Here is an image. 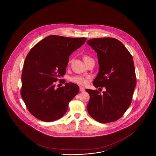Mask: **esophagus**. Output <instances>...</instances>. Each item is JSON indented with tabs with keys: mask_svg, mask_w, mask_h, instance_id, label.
Listing matches in <instances>:
<instances>
[{
	"mask_svg": "<svg viewBox=\"0 0 156 156\" xmlns=\"http://www.w3.org/2000/svg\"><path fill=\"white\" fill-rule=\"evenodd\" d=\"M85 89L83 87H82V86L80 87V92H83V91H85Z\"/></svg>",
	"mask_w": 156,
	"mask_h": 156,
	"instance_id": "esophagus-1",
	"label": "esophagus"
}]
</instances>
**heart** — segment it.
<instances>
[{
	"label": "heart",
	"mask_w": 156,
	"mask_h": 156,
	"mask_svg": "<svg viewBox=\"0 0 156 156\" xmlns=\"http://www.w3.org/2000/svg\"><path fill=\"white\" fill-rule=\"evenodd\" d=\"M89 58H90V57L86 56V57H84V58H83V60H84V61H86L87 59H89ZM89 79V76H76L72 77L70 80H71L72 82H74V83H77V84H78V85H85L87 83Z\"/></svg>",
	"instance_id": "1"
}]
</instances>
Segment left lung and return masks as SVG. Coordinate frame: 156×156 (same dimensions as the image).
Instances as JSON below:
<instances>
[{
	"mask_svg": "<svg viewBox=\"0 0 156 156\" xmlns=\"http://www.w3.org/2000/svg\"><path fill=\"white\" fill-rule=\"evenodd\" d=\"M87 44L97 53L98 59L99 72L93 85L106 89L102 94L97 90H86L90 95L88 113L99 122H114L129 108L136 86L132 56L115 38H93Z\"/></svg>",
	"mask_w": 156,
	"mask_h": 156,
	"instance_id": "8db88e82",
	"label": "left lung"
}]
</instances>
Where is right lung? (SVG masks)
<instances>
[{
    "mask_svg": "<svg viewBox=\"0 0 156 156\" xmlns=\"http://www.w3.org/2000/svg\"><path fill=\"white\" fill-rule=\"evenodd\" d=\"M86 40L50 35L28 52L24 63L20 94L35 117L52 122L66 113L69 102L79 93V86L70 82L56 88L55 82L65 74L69 56Z\"/></svg>",
    "mask_w": 156,
    "mask_h": 156,
    "instance_id": "1",
    "label": "right lung"
}]
</instances>
